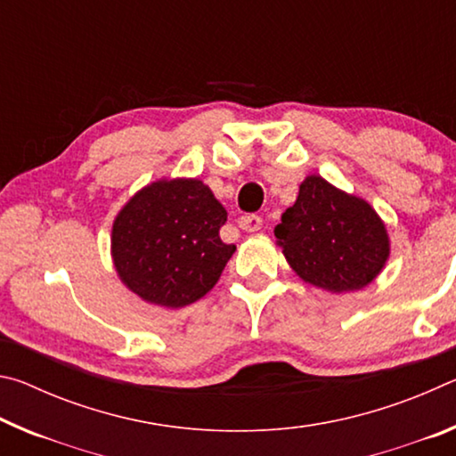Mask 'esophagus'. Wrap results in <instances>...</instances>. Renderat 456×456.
<instances>
[{"instance_id":"esophagus-1","label":"esophagus","mask_w":456,"mask_h":456,"mask_svg":"<svg viewBox=\"0 0 456 456\" xmlns=\"http://www.w3.org/2000/svg\"><path fill=\"white\" fill-rule=\"evenodd\" d=\"M239 227L251 233V231H259L264 227V219H261L259 215H245V217L239 219Z\"/></svg>"}]
</instances>
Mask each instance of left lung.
Masks as SVG:
<instances>
[{
	"mask_svg": "<svg viewBox=\"0 0 456 456\" xmlns=\"http://www.w3.org/2000/svg\"><path fill=\"white\" fill-rule=\"evenodd\" d=\"M293 272L328 291L362 289L390 256L384 223L366 200L312 175L275 227Z\"/></svg>",
	"mask_w": 456,
	"mask_h": 456,
	"instance_id": "8db88e82",
	"label": "left lung"
}]
</instances>
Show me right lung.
Returning <instances> with one entry per match:
<instances>
[{
    "instance_id": "obj_1",
    "label": "right lung",
    "mask_w": 456,
    "mask_h": 456,
    "mask_svg": "<svg viewBox=\"0 0 456 456\" xmlns=\"http://www.w3.org/2000/svg\"><path fill=\"white\" fill-rule=\"evenodd\" d=\"M225 221V207L200 181L152 183L114 221V267L144 302L189 305L213 289L235 253L219 237Z\"/></svg>"
}]
</instances>
